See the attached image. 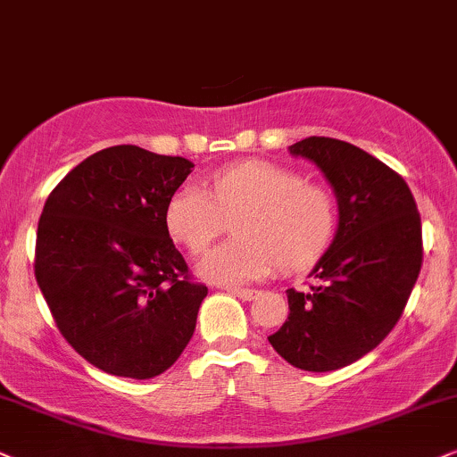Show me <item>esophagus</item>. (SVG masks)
Returning a JSON list of instances; mask_svg holds the SVG:
<instances>
[{
    "mask_svg": "<svg viewBox=\"0 0 457 457\" xmlns=\"http://www.w3.org/2000/svg\"><path fill=\"white\" fill-rule=\"evenodd\" d=\"M228 293H232L234 297L238 299H245V302H251V299L257 297V291L255 288H228Z\"/></svg>",
    "mask_w": 457,
    "mask_h": 457,
    "instance_id": "obj_1",
    "label": "esophagus"
}]
</instances>
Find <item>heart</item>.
Listing matches in <instances>:
<instances>
[{
	"instance_id": "heart-1",
	"label": "heart",
	"mask_w": 457,
	"mask_h": 457,
	"mask_svg": "<svg viewBox=\"0 0 457 457\" xmlns=\"http://www.w3.org/2000/svg\"><path fill=\"white\" fill-rule=\"evenodd\" d=\"M236 219L238 238L202 259L200 274L219 285L262 280L276 265L310 263L331 240L337 209L328 189L265 160H246L212 172L211 192L183 183L166 206V225L194 255H202Z\"/></svg>"
}]
</instances>
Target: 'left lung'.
<instances>
[{"label": "left lung", "mask_w": 457, "mask_h": 457, "mask_svg": "<svg viewBox=\"0 0 457 457\" xmlns=\"http://www.w3.org/2000/svg\"><path fill=\"white\" fill-rule=\"evenodd\" d=\"M314 162L337 198L331 246L308 291L288 288V319L268 342L303 371H335L384 342L421 268V221L405 179L352 143L308 137L288 147Z\"/></svg>", "instance_id": "left-lung-1"}]
</instances>
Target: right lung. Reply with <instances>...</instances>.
Instances as JSON below:
<instances>
[{"label": "right lung", "instance_id": "1", "mask_svg": "<svg viewBox=\"0 0 457 457\" xmlns=\"http://www.w3.org/2000/svg\"><path fill=\"white\" fill-rule=\"evenodd\" d=\"M192 169L115 145L79 162L46 200L36 280L62 337L101 371L155 378L192 339L209 288L189 278L166 225Z\"/></svg>", "mask_w": 457, "mask_h": 457}]
</instances>
